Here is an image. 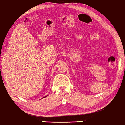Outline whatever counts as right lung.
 <instances>
[{"label": "right lung", "instance_id": "add662e5", "mask_svg": "<svg viewBox=\"0 0 125 125\" xmlns=\"http://www.w3.org/2000/svg\"><path fill=\"white\" fill-rule=\"evenodd\" d=\"M46 97V96H45V97Z\"/></svg>", "mask_w": 125, "mask_h": 125}]
</instances>
